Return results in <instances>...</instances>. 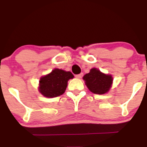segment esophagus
<instances>
[{
  "label": "esophagus",
  "instance_id": "esophagus-1",
  "mask_svg": "<svg viewBox=\"0 0 147 147\" xmlns=\"http://www.w3.org/2000/svg\"><path fill=\"white\" fill-rule=\"evenodd\" d=\"M83 76V74L82 73H80L79 74V75H75V78H78V79H80V78H82Z\"/></svg>",
  "mask_w": 147,
  "mask_h": 147
}]
</instances>
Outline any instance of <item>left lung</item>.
Wrapping results in <instances>:
<instances>
[{"instance_id":"1","label":"left lung","mask_w":147,"mask_h":147,"mask_svg":"<svg viewBox=\"0 0 147 147\" xmlns=\"http://www.w3.org/2000/svg\"><path fill=\"white\" fill-rule=\"evenodd\" d=\"M83 80L85 81L87 88L92 92L98 94L108 92L112 87L113 81L112 75L102 73L97 68L90 69L89 73L84 75Z\"/></svg>"}]
</instances>
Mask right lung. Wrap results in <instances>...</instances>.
<instances>
[{"instance_id": "right-lung-1", "label": "right lung", "mask_w": 147, "mask_h": 147, "mask_svg": "<svg viewBox=\"0 0 147 147\" xmlns=\"http://www.w3.org/2000/svg\"><path fill=\"white\" fill-rule=\"evenodd\" d=\"M74 75L63 69H53L50 74L42 77L39 82V92L45 97H56L65 92L69 79Z\"/></svg>"}]
</instances>
